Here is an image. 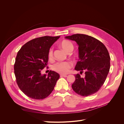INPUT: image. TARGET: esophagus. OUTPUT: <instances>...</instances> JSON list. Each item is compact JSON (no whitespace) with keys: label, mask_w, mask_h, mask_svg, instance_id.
<instances>
[{"label":"esophagus","mask_w":124,"mask_h":124,"mask_svg":"<svg viewBox=\"0 0 124 124\" xmlns=\"http://www.w3.org/2000/svg\"><path fill=\"white\" fill-rule=\"evenodd\" d=\"M60 77H67V76L66 74H61L60 75Z\"/></svg>","instance_id":"1"}]
</instances>
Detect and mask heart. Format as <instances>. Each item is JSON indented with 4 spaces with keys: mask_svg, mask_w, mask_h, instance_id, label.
Segmentation results:
<instances>
[{
    "mask_svg": "<svg viewBox=\"0 0 124 124\" xmlns=\"http://www.w3.org/2000/svg\"><path fill=\"white\" fill-rule=\"evenodd\" d=\"M61 46L62 49L68 53H71L73 50V45L71 42L64 40L61 43ZM48 57L52 58L53 56V49L50 48L48 52ZM71 67V63L69 62H57L52 66V68L56 72L61 74H67L69 72Z\"/></svg>",
    "mask_w": 124,
    "mask_h": 124,
    "instance_id": "1",
    "label": "heart"
}]
</instances>
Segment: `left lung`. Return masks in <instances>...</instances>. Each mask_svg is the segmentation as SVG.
<instances>
[{
    "label": "left lung",
    "instance_id": "left-lung-1",
    "mask_svg": "<svg viewBox=\"0 0 124 124\" xmlns=\"http://www.w3.org/2000/svg\"><path fill=\"white\" fill-rule=\"evenodd\" d=\"M65 38L75 41L78 46V61L75 70L85 71V76L75 75L73 91L82 96H91L98 92L106 80L110 68V57L104 45L98 40L84 34H74Z\"/></svg>",
    "mask_w": 124,
    "mask_h": 124
}]
</instances>
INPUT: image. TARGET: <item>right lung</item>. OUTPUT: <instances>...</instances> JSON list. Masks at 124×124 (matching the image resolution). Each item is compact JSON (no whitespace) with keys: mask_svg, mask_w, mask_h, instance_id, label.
Returning <instances> with one entry per match:
<instances>
[{"mask_svg":"<svg viewBox=\"0 0 124 124\" xmlns=\"http://www.w3.org/2000/svg\"><path fill=\"white\" fill-rule=\"evenodd\" d=\"M60 36H44L25 43L18 52L14 69L16 83L29 98L40 100L46 98L53 91L59 75L50 71L47 76L41 74L48 60V52Z\"/></svg>","mask_w":124,"mask_h":124,"instance_id":"right-lung-1","label":"right lung"}]
</instances>
